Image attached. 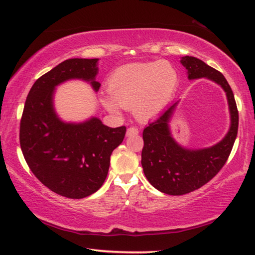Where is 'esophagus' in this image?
I'll use <instances>...</instances> for the list:
<instances>
[{"mask_svg":"<svg viewBox=\"0 0 255 255\" xmlns=\"http://www.w3.org/2000/svg\"><path fill=\"white\" fill-rule=\"evenodd\" d=\"M137 133H138V128H136V127H129L127 129L126 135L127 136H133V135H137Z\"/></svg>","mask_w":255,"mask_h":255,"instance_id":"obj_1","label":"esophagus"}]
</instances>
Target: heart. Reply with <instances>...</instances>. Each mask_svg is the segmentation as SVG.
I'll list each match as a JSON object with an SVG mask.
<instances>
[{
	"label": "heart",
	"mask_w": 255,
	"mask_h": 255,
	"mask_svg": "<svg viewBox=\"0 0 255 255\" xmlns=\"http://www.w3.org/2000/svg\"><path fill=\"white\" fill-rule=\"evenodd\" d=\"M176 86L178 74L166 60L127 64L110 75L109 96L101 97V103L111 114L119 115L122 107L132 109L138 119L148 120L170 102Z\"/></svg>",
	"instance_id": "b5f03b06"
}]
</instances>
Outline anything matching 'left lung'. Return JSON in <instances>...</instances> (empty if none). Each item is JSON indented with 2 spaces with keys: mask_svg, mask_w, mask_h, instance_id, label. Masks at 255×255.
<instances>
[{
  "mask_svg": "<svg viewBox=\"0 0 255 255\" xmlns=\"http://www.w3.org/2000/svg\"><path fill=\"white\" fill-rule=\"evenodd\" d=\"M181 64L188 71L189 80L206 77L222 86L230 107L231 127L226 136L211 147L184 148L176 143L170 131V119L178 105L174 102L144 129L141 166L145 176L154 188L171 196L185 195L209 182L226 163L239 129L234 94L222 73L192 56H184Z\"/></svg>",
  "mask_w": 255,
  "mask_h": 255,
  "instance_id": "obj_1",
  "label": "left lung"
}]
</instances>
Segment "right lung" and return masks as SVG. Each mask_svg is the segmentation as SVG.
Here are the masks:
<instances>
[{
  "label": "right lung",
  "instance_id": "right-lung-1",
  "mask_svg": "<svg viewBox=\"0 0 255 255\" xmlns=\"http://www.w3.org/2000/svg\"><path fill=\"white\" fill-rule=\"evenodd\" d=\"M98 60L71 58L40 76L29 91L20 122V146L29 169L51 191L71 199L101 188L112 150L126 133L125 126L110 128L96 117L64 123L55 112V88L63 82L84 80L98 91Z\"/></svg>",
  "mask_w": 255,
  "mask_h": 255
}]
</instances>
